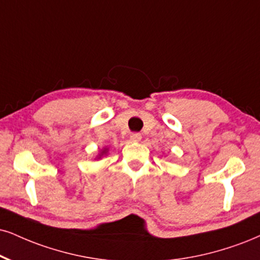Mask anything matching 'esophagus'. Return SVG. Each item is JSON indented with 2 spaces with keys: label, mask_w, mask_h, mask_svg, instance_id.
Returning a JSON list of instances; mask_svg holds the SVG:
<instances>
[{
  "label": "esophagus",
  "mask_w": 260,
  "mask_h": 260,
  "mask_svg": "<svg viewBox=\"0 0 260 260\" xmlns=\"http://www.w3.org/2000/svg\"><path fill=\"white\" fill-rule=\"evenodd\" d=\"M141 139H142V136H141V134H139V133L131 134V136H130V140L134 141V142H139V141H141Z\"/></svg>",
  "instance_id": "34e87169"
}]
</instances>
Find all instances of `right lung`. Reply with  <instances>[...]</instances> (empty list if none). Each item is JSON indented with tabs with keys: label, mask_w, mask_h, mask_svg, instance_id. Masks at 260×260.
Instances as JSON below:
<instances>
[{
	"label": "right lung",
	"mask_w": 260,
	"mask_h": 260,
	"mask_svg": "<svg viewBox=\"0 0 260 260\" xmlns=\"http://www.w3.org/2000/svg\"><path fill=\"white\" fill-rule=\"evenodd\" d=\"M107 152H108V148H104V149H102V152L100 153V154L98 155V159H100V158H102V156H104V155L107 154Z\"/></svg>",
	"instance_id": "1"
}]
</instances>
